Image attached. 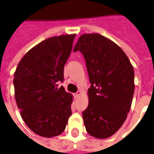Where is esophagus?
Segmentation results:
<instances>
[{"label": "esophagus", "mask_w": 154, "mask_h": 154, "mask_svg": "<svg viewBox=\"0 0 154 154\" xmlns=\"http://www.w3.org/2000/svg\"><path fill=\"white\" fill-rule=\"evenodd\" d=\"M81 94H82V92H81V91H77L76 94H74V96L76 97V98H78Z\"/></svg>", "instance_id": "obj_1"}]
</instances>
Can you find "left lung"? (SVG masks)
Instances as JSON below:
<instances>
[{
    "label": "left lung",
    "instance_id": "1",
    "mask_svg": "<svg viewBox=\"0 0 154 154\" xmlns=\"http://www.w3.org/2000/svg\"><path fill=\"white\" fill-rule=\"evenodd\" d=\"M73 51L84 56L91 83L88 107L82 112L86 132L108 138L121 128L131 109L133 67L119 46L97 33L81 35Z\"/></svg>",
    "mask_w": 154,
    "mask_h": 154
}]
</instances>
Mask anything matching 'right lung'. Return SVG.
Here are the masks:
<instances>
[{
    "instance_id": "obj_1",
    "label": "right lung",
    "mask_w": 154,
    "mask_h": 154,
    "mask_svg": "<svg viewBox=\"0 0 154 154\" xmlns=\"http://www.w3.org/2000/svg\"><path fill=\"white\" fill-rule=\"evenodd\" d=\"M76 35L47 38L28 51L14 72V97L23 121L43 137L64 132L72 115V95L57 82L64 80V67Z\"/></svg>"
}]
</instances>
